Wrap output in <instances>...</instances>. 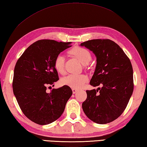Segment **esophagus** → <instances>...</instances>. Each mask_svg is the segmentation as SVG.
Returning <instances> with one entry per match:
<instances>
[{
  "instance_id": "obj_1",
  "label": "esophagus",
  "mask_w": 147,
  "mask_h": 147,
  "mask_svg": "<svg viewBox=\"0 0 147 147\" xmlns=\"http://www.w3.org/2000/svg\"><path fill=\"white\" fill-rule=\"evenodd\" d=\"M72 90H73V94H75V93H76L77 91H78V90L76 89H72Z\"/></svg>"
}]
</instances>
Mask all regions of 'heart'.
<instances>
[{"label": "heart", "instance_id": "heart-1", "mask_svg": "<svg viewBox=\"0 0 147 147\" xmlns=\"http://www.w3.org/2000/svg\"><path fill=\"white\" fill-rule=\"evenodd\" d=\"M69 53L78 58L83 64H87L91 60V55L89 50L84 47L76 46L69 51ZM65 57L62 54H58L54 60V67L60 74L64 73ZM88 76L85 74H69L62 80V84L71 88L79 89L88 82Z\"/></svg>", "mask_w": 147, "mask_h": 147}]
</instances>
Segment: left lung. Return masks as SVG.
<instances>
[{"instance_id":"obj_1","label":"left lung","mask_w":147,"mask_h":147,"mask_svg":"<svg viewBox=\"0 0 147 147\" xmlns=\"http://www.w3.org/2000/svg\"><path fill=\"white\" fill-rule=\"evenodd\" d=\"M96 57V66L90 84L98 89L86 90L82 103L84 113L92 121L106 124L123 113L134 90L131 62L118 44L109 39L83 42Z\"/></svg>"}]
</instances>
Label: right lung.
<instances>
[{
	"label": "right lung",
	"mask_w": 147,
	"mask_h": 147,
	"mask_svg": "<svg viewBox=\"0 0 147 147\" xmlns=\"http://www.w3.org/2000/svg\"><path fill=\"white\" fill-rule=\"evenodd\" d=\"M71 42L40 40L29 46L18 58L13 80V93L24 114L38 125L58 119L73 94L67 85L46 92L47 85L57 82L55 57L71 47Z\"/></svg>",
	"instance_id": "add662e5"
}]
</instances>
